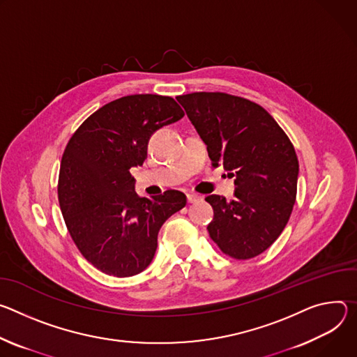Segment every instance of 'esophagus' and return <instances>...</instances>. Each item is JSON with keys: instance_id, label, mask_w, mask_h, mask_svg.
<instances>
[{"instance_id": "esophagus-1", "label": "esophagus", "mask_w": 357, "mask_h": 357, "mask_svg": "<svg viewBox=\"0 0 357 357\" xmlns=\"http://www.w3.org/2000/svg\"><path fill=\"white\" fill-rule=\"evenodd\" d=\"M200 200H202L200 195H197V194H187V203H188V204L199 203Z\"/></svg>"}]
</instances>
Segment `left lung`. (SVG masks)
<instances>
[{"mask_svg": "<svg viewBox=\"0 0 357 357\" xmlns=\"http://www.w3.org/2000/svg\"><path fill=\"white\" fill-rule=\"evenodd\" d=\"M207 144L214 167L235 177L234 199L213 194L207 229L228 257L250 259L268 250L291 217L299 163L287 133L258 103L224 92L177 96Z\"/></svg>", "mask_w": 357, "mask_h": 357, "instance_id": "left-lung-1", "label": "left lung"}]
</instances>
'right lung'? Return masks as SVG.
<instances>
[{"mask_svg": "<svg viewBox=\"0 0 357 357\" xmlns=\"http://www.w3.org/2000/svg\"><path fill=\"white\" fill-rule=\"evenodd\" d=\"M183 116L170 96L129 95L98 109L69 139L58 180L61 211L77 250L103 273L144 271L162 225L185 206L177 190L140 197L130 174L147 157L150 136Z\"/></svg>", "mask_w": 357, "mask_h": 357, "instance_id": "1", "label": "right lung"}]
</instances>
